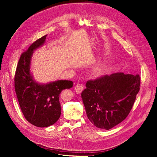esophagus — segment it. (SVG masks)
Returning <instances> with one entry per match:
<instances>
[{"instance_id":"1","label":"esophagus","mask_w":157,"mask_h":157,"mask_svg":"<svg viewBox=\"0 0 157 157\" xmlns=\"http://www.w3.org/2000/svg\"><path fill=\"white\" fill-rule=\"evenodd\" d=\"M84 89V85L81 83H78L75 86V90L76 93L80 94Z\"/></svg>"}]
</instances>
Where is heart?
I'll list each match as a JSON object with an SVG mask.
<instances>
[{"mask_svg":"<svg viewBox=\"0 0 157 157\" xmlns=\"http://www.w3.org/2000/svg\"><path fill=\"white\" fill-rule=\"evenodd\" d=\"M97 71H99V69H97Z\"/></svg>","mask_w":157,"mask_h":157,"instance_id":"obj_1","label":"heart"}]
</instances>
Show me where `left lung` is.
Returning a JSON list of instances; mask_svg holds the SVG:
<instances>
[{
	"instance_id": "8db88e82",
	"label": "left lung",
	"mask_w": 157,
	"mask_h": 157,
	"mask_svg": "<svg viewBox=\"0 0 157 157\" xmlns=\"http://www.w3.org/2000/svg\"><path fill=\"white\" fill-rule=\"evenodd\" d=\"M140 85L139 74L122 72L88 81L81 98L88 120L105 130L119 124L132 108Z\"/></svg>"
}]
</instances>
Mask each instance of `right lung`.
I'll return each mask as SVG.
<instances>
[{
  "mask_svg": "<svg viewBox=\"0 0 157 157\" xmlns=\"http://www.w3.org/2000/svg\"><path fill=\"white\" fill-rule=\"evenodd\" d=\"M46 35L33 43L23 52L18 61L14 76V87L21 110L25 119L38 127H47L57 121L61 114L59 101L62 90L71 88L73 83L68 80H58L47 84L34 81L30 72L33 52L42 46Z\"/></svg>",
  "mask_w": 157,
  "mask_h": 157,
  "instance_id": "obj_1",
  "label": "right lung"
}]
</instances>
